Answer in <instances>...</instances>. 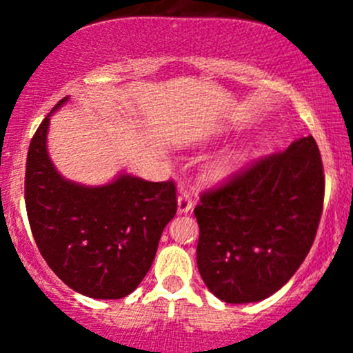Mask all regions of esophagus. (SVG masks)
Wrapping results in <instances>:
<instances>
[{
    "label": "esophagus",
    "instance_id": "34e87169",
    "mask_svg": "<svg viewBox=\"0 0 353 353\" xmlns=\"http://www.w3.org/2000/svg\"><path fill=\"white\" fill-rule=\"evenodd\" d=\"M193 208V196L188 190H183L177 196V212L179 213H188Z\"/></svg>",
    "mask_w": 353,
    "mask_h": 353
}]
</instances>
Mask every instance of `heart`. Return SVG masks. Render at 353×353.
I'll use <instances>...</instances> for the list:
<instances>
[{
  "mask_svg": "<svg viewBox=\"0 0 353 353\" xmlns=\"http://www.w3.org/2000/svg\"><path fill=\"white\" fill-rule=\"evenodd\" d=\"M243 162V152L241 150H230L227 154L220 155L215 162L210 165V176L215 179H222L232 174L237 167Z\"/></svg>",
  "mask_w": 353,
  "mask_h": 353,
  "instance_id": "obj_1",
  "label": "heart"
}]
</instances>
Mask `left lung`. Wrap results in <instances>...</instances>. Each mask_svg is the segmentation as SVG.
<instances>
[{
  "label": "left lung",
  "instance_id": "8db88e82",
  "mask_svg": "<svg viewBox=\"0 0 353 353\" xmlns=\"http://www.w3.org/2000/svg\"><path fill=\"white\" fill-rule=\"evenodd\" d=\"M323 199V162L311 134L203 194L194 216L205 285L229 304L280 290L314 243Z\"/></svg>",
  "mask_w": 353,
  "mask_h": 353
}]
</instances>
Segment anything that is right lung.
I'll list each match as a JSON object with an SVG mask.
<instances>
[{
	"label": "right lung",
	"instance_id": "right-lung-1",
	"mask_svg": "<svg viewBox=\"0 0 353 353\" xmlns=\"http://www.w3.org/2000/svg\"><path fill=\"white\" fill-rule=\"evenodd\" d=\"M51 114L32 138L25 170L35 244L49 268L78 294L126 297L148 273L162 230L176 215V186L124 172L104 186L65 179L48 154Z\"/></svg>",
	"mask_w": 353,
	"mask_h": 353
}]
</instances>
